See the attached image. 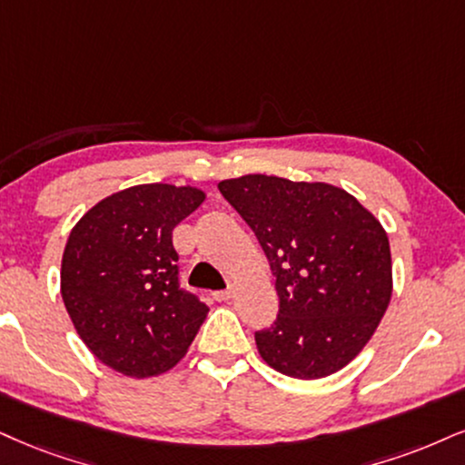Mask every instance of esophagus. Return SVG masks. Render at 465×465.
Returning <instances> with one entry per match:
<instances>
[{
	"instance_id": "obj_1",
	"label": "esophagus",
	"mask_w": 465,
	"mask_h": 465,
	"mask_svg": "<svg viewBox=\"0 0 465 465\" xmlns=\"http://www.w3.org/2000/svg\"><path fill=\"white\" fill-rule=\"evenodd\" d=\"M231 297H232L231 286H228V289H223V291H215V293H213V300H217V302H226V300H231Z\"/></svg>"
}]
</instances>
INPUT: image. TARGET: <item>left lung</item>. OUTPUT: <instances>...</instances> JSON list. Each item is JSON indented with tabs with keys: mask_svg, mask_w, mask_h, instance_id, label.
<instances>
[{
	"mask_svg": "<svg viewBox=\"0 0 465 465\" xmlns=\"http://www.w3.org/2000/svg\"><path fill=\"white\" fill-rule=\"evenodd\" d=\"M272 265L278 317L254 334L261 358L297 380L341 371L362 351L392 295L391 243L345 189L267 174L222 181Z\"/></svg>",
	"mask_w": 465,
	"mask_h": 465,
	"instance_id": "1",
	"label": "left lung"
}]
</instances>
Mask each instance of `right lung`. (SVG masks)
I'll use <instances>...</instances> for the list:
<instances>
[{"instance_id": "right-lung-1", "label": "right lung", "mask_w": 465, "mask_h": 465, "mask_svg": "<svg viewBox=\"0 0 465 465\" xmlns=\"http://www.w3.org/2000/svg\"><path fill=\"white\" fill-rule=\"evenodd\" d=\"M193 187L163 183L112 193L68 234L62 300L96 358L129 377L174 366L209 312L179 282L172 231L203 204Z\"/></svg>"}]
</instances>
